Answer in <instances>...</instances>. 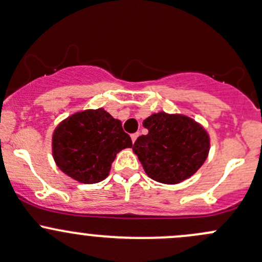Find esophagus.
I'll return each instance as SVG.
<instances>
[{
  "mask_svg": "<svg viewBox=\"0 0 262 262\" xmlns=\"http://www.w3.org/2000/svg\"><path fill=\"white\" fill-rule=\"evenodd\" d=\"M132 142H136V140H137V138H138V137H139V133H134V134H132Z\"/></svg>",
  "mask_w": 262,
  "mask_h": 262,
  "instance_id": "34e87169",
  "label": "esophagus"
}]
</instances>
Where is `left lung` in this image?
<instances>
[{"label":"left lung","instance_id":"1","mask_svg":"<svg viewBox=\"0 0 262 262\" xmlns=\"http://www.w3.org/2000/svg\"><path fill=\"white\" fill-rule=\"evenodd\" d=\"M143 126L148 134L138 137L133 152L152 180L180 183L205 163L210 138L203 126L191 118L161 112L148 117Z\"/></svg>","mask_w":262,"mask_h":262}]
</instances>
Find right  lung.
Masks as SVG:
<instances>
[{
  "mask_svg": "<svg viewBox=\"0 0 262 262\" xmlns=\"http://www.w3.org/2000/svg\"><path fill=\"white\" fill-rule=\"evenodd\" d=\"M132 147L120 120L104 109L75 113L55 129L52 154L57 167L71 178L92 184L109 174L117 153Z\"/></svg>",
  "mask_w": 262,
  "mask_h": 262,
  "instance_id": "right-lung-1",
  "label": "right lung"
}]
</instances>
